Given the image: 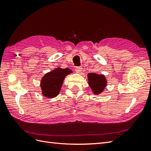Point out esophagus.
<instances>
[{
	"label": "esophagus",
	"mask_w": 151,
	"mask_h": 151,
	"mask_svg": "<svg viewBox=\"0 0 151 151\" xmlns=\"http://www.w3.org/2000/svg\"><path fill=\"white\" fill-rule=\"evenodd\" d=\"M75 70L77 73H80L81 72V70H82V67H81V66L76 67V68H75Z\"/></svg>",
	"instance_id": "esophagus-1"
}]
</instances>
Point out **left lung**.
Masks as SVG:
<instances>
[{"label": "left lung", "instance_id": "left-lung-1", "mask_svg": "<svg viewBox=\"0 0 151 151\" xmlns=\"http://www.w3.org/2000/svg\"><path fill=\"white\" fill-rule=\"evenodd\" d=\"M89 85L94 94L103 92L106 85V79L103 75H98L94 73H89L88 75Z\"/></svg>", "mask_w": 151, "mask_h": 151}]
</instances>
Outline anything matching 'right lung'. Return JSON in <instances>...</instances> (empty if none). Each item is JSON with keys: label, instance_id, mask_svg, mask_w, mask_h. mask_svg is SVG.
Instances as JSON below:
<instances>
[{"label": "right lung", "instance_id": "obj_1", "mask_svg": "<svg viewBox=\"0 0 151 151\" xmlns=\"http://www.w3.org/2000/svg\"><path fill=\"white\" fill-rule=\"evenodd\" d=\"M68 68H57L53 71L47 73L42 79L41 88L43 94L47 98L57 96L61 89L65 76L72 73Z\"/></svg>", "mask_w": 151, "mask_h": 151}]
</instances>
